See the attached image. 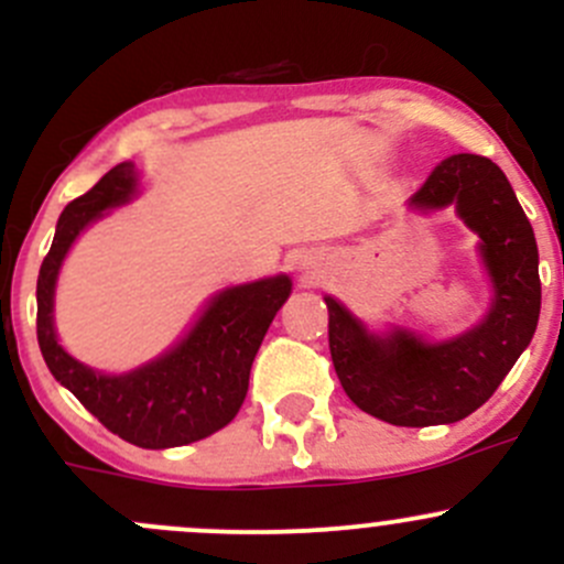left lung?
I'll use <instances>...</instances> for the list:
<instances>
[{"instance_id":"left-lung-1","label":"left lung","mask_w":564,"mask_h":564,"mask_svg":"<svg viewBox=\"0 0 564 564\" xmlns=\"http://www.w3.org/2000/svg\"><path fill=\"white\" fill-rule=\"evenodd\" d=\"M412 204H456L464 224L480 235L494 283L486 322L447 344H423L403 329L373 338L333 297L324 303L329 355L346 395L384 423L425 429L464 420L497 392L538 327L540 275L532 226L508 176L488 158H447Z\"/></svg>"}]
</instances>
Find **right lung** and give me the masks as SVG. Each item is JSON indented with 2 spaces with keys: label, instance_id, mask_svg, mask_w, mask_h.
I'll use <instances>...</instances> for the list:
<instances>
[{
  "label": "right lung",
  "instance_id": "1",
  "mask_svg": "<svg viewBox=\"0 0 564 564\" xmlns=\"http://www.w3.org/2000/svg\"><path fill=\"white\" fill-rule=\"evenodd\" d=\"M133 166L119 163L93 191L73 198L59 215L54 242L37 275V344L56 382L111 434L147 451L191 445L229 425L248 392L250 366L281 305L292 292L286 275L226 289L209 303L196 327L161 360L124 377H100L73 360L54 335V283L78 231L108 207L128 202Z\"/></svg>",
  "mask_w": 564,
  "mask_h": 564
}]
</instances>
